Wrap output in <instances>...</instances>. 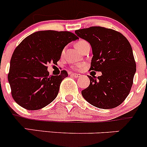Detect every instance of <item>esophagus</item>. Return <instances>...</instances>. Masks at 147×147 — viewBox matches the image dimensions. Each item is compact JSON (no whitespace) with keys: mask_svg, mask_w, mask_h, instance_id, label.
Returning <instances> with one entry per match:
<instances>
[{"mask_svg":"<svg viewBox=\"0 0 147 147\" xmlns=\"http://www.w3.org/2000/svg\"><path fill=\"white\" fill-rule=\"evenodd\" d=\"M71 75H72L73 77H75V78H80V77L81 76L80 74H75V73H71Z\"/></svg>","mask_w":147,"mask_h":147,"instance_id":"34e87169","label":"esophagus"}]
</instances>
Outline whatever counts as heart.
<instances>
[{"label": "heart", "mask_w": 147, "mask_h": 147, "mask_svg": "<svg viewBox=\"0 0 147 147\" xmlns=\"http://www.w3.org/2000/svg\"><path fill=\"white\" fill-rule=\"evenodd\" d=\"M87 44H89L88 42H87V41L84 40H80L78 41V42H76V47H77V48H78V50H80L81 48H82L83 46L87 45ZM64 53H65V50H63V52H62V53L63 54ZM81 67H82V65H77V67H78V68Z\"/></svg>", "instance_id": "obj_1"}]
</instances>
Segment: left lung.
I'll list each match as a JSON object with an SVG mask.
<instances>
[{
	"label": "left lung",
	"instance_id": "obj_1",
	"mask_svg": "<svg viewBox=\"0 0 147 147\" xmlns=\"http://www.w3.org/2000/svg\"><path fill=\"white\" fill-rule=\"evenodd\" d=\"M80 38L90 42L92 50L90 70L101 76H90V84L83 90L84 100L100 109L119 106L129 95L136 72L131 46L119 32L100 26L75 30Z\"/></svg>",
	"mask_w": 147,
	"mask_h": 147
}]
</instances>
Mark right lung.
<instances>
[{
  "instance_id": "add662e5",
  "label": "right lung",
  "mask_w": 147,
  "mask_h": 147,
  "mask_svg": "<svg viewBox=\"0 0 147 147\" xmlns=\"http://www.w3.org/2000/svg\"><path fill=\"white\" fill-rule=\"evenodd\" d=\"M77 39L69 31H38L16 47L8 75L16 103L28 110H38L56 98L60 83L68 74L62 70L60 75H50L47 65L57 64L64 47Z\"/></svg>"
}]
</instances>
